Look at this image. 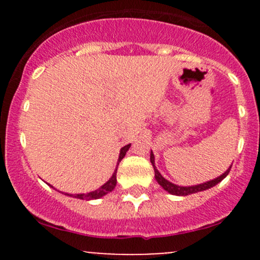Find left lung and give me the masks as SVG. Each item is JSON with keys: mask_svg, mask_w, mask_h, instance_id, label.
<instances>
[{"mask_svg": "<svg viewBox=\"0 0 260 260\" xmlns=\"http://www.w3.org/2000/svg\"><path fill=\"white\" fill-rule=\"evenodd\" d=\"M150 161L151 164H153L154 166V172H155V180L157 181V183L160 184L161 187L164 188V189L166 190V192L170 193V194L172 196H180V197H183V196H188V194H193V193H198V192H203V190H207L209 188L216 186L219 182H221L223 178L226 177V176L229 175L230 170H231V166L226 170L225 172H223L222 175H220L219 177L214 178V180H210L208 182H204V183H199V184H194V186H177V184L172 183V182H170L166 180L165 177H164L162 175L160 174L159 170L156 169V166H155V156L153 154V151L150 153Z\"/></svg>", "mask_w": 260, "mask_h": 260, "instance_id": "left-lung-1", "label": "left lung"}]
</instances>
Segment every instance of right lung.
<instances>
[{
  "instance_id": "right-lung-1",
  "label": "right lung",
  "mask_w": 260,
  "mask_h": 260,
  "mask_svg": "<svg viewBox=\"0 0 260 260\" xmlns=\"http://www.w3.org/2000/svg\"><path fill=\"white\" fill-rule=\"evenodd\" d=\"M129 147H131V144H127V145H124L123 148H121L120 156H118V160H117V165L121 162V160L123 159L124 155H126V153L128 151V149H129ZM116 174H117V166H116V170H115V171H113L112 176H111V177H110V180L107 181L106 183H104L100 188H98V189L92 190V192L86 193V194H84V193H80V194H68V193H64V194L68 196V197H73V198H77V199H83V201H92V199L103 198V197L106 196L107 193L112 192V190L115 189L116 183H117V180H116ZM61 193H63V192H61Z\"/></svg>"
}]
</instances>
